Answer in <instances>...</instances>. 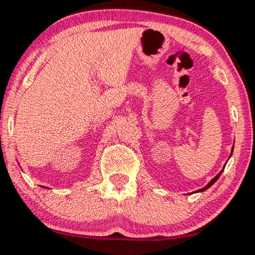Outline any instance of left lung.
<instances>
[{"instance_id": "1", "label": "left lung", "mask_w": 255, "mask_h": 255, "mask_svg": "<svg viewBox=\"0 0 255 255\" xmlns=\"http://www.w3.org/2000/svg\"><path fill=\"white\" fill-rule=\"evenodd\" d=\"M234 149V148H233ZM233 149H232V152H233ZM232 152H231V155H232ZM231 155H230V157H231ZM223 170H224V169H222V170H221V172L220 173H218V175L216 176V177H214L213 178V179L211 180V181H209L208 182V184H207V186H205L204 187V188H202V189H199V190H197V193H198V191H204V190H206V189H208L209 188V187H211L213 184H215V181L218 179V178H220V176L222 175V172H223Z\"/></svg>"}]
</instances>
